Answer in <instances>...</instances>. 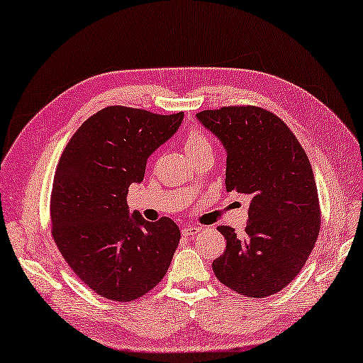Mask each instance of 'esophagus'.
I'll return each mask as SVG.
<instances>
[{
    "label": "esophagus",
    "mask_w": 363,
    "mask_h": 363,
    "mask_svg": "<svg viewBox=\"0 0 363 363\" xmlns=\"http://www.w3.org/2000/svg\"><path fill=\"white\" fill-rule=\"evenodd\" d=\"M201 231L200 228H197V226H184L183 229H182V234L184 235V237H194L196 234H199Z\"/></svg>",
    "instance_id": "obj_1"
}]
</instances>
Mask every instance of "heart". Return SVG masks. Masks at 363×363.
I'll return each instance as SVG.
<instances>
[{"label":"heart","instance_id":"b5f03b06","mask_svg":"<svg viewBox=\"0 0 363 363\" xmlns=\"http://www.w3.org/2000/svg\"><path fill=\"white\" fill-rule=\"evenodd\" d=\"M205 149H212L209 137L201 130H191L186 137V152L192 155Z\"/></svg>","mask_w":363,"mask_h":363}]
</instances>
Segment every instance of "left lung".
Wrapping results in <instances>:
<instances>
[{"label":"left lung","instance_id":"obj_1","mask_svg":"<svg viewBox=\"0 0 363 363\" xmlns=\"http://www.w3.org/2000/svg\"><path fill=\"white\" fill-rule=\"evenodd\" d=\"M197 118L226 149V191L251 196L243 235L231 226L216 277L245 297L279 293L305 267L320 231L311 163L291 129L257 106H223Z\"/></svg>","mask_w":363,"mask_h":363}]
</instances>
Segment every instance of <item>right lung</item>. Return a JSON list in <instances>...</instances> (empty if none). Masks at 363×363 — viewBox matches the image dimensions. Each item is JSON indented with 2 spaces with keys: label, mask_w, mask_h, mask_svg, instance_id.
<instances>
[{
  "label": "right lung",
  "mask_w": 363,
  "mask_h": 363,
  "mask_svg": "<svg viewBox=\"0 0 363 363\" xmlns=\"http://www.w3.org/2000/svg\"><path fill=\"white\" fill-rule=\"evenodd\" d=\"M171 115L109 106L77 129L60 157L50 194L52 237L84 285L130 302L160 284L180 242L169 217L129 214L128 191L146 162L182 125Z\"/></svg>",
  "instance_id": "right-lung-1"
}]
</instances>
